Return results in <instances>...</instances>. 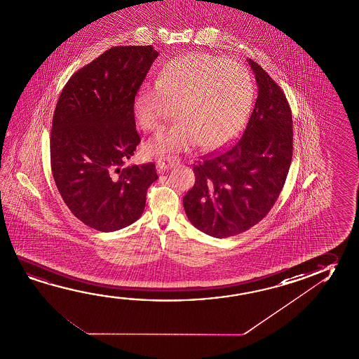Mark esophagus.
Segmentation results:
<instances>
[{"label": "esophagus", "instance_id": "obj_1", "mask_svg": "<svg viewBox=\"0 0 359 359\" xmlns=\"http://www.w3.org/2000/svg\"><path fill=\"white\" fill-rule=\"evenodd\" d=\"M179 161H180V159L177 156H174V155L161 156L156 161V168H158L159 171H164L171 168V166H174V165L179 164Z\"/></svg>", "mask_w": 359, "mask_h": 359}]
</instances>
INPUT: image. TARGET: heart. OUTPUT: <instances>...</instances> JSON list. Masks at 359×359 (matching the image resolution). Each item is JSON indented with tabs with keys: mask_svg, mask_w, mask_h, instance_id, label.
<instances>
[{
	"mask_svg": "<svg viewBox=\"0 0 359 359\" xmlns=\"http://www.w3.org/2000/svg\"><path fill=\"white\" fill-rule=\"evenodd\" d=\"M255 99L250 72L239 64L210 53H189L171 60L155 83L136 99L142 129L158 130L177 105L180 120L147 144V153L205 149L223 145L241 129Z\"/></svg>",
	"mask_w": 359,
	"mask_h": 359,
	"instance_id": "heart-1",
	"label": "heart"
}]
</instances>
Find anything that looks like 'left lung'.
<instances>
[{
    "label": "left lung",
    "mask_w": 359,
    "mask_h": 359,
    "mask_svg": "<svg viewBox=\"0 0 359 359\" xmlns=\"http://www.w3.org/2000/svg\"><path fill=\"white\" fill-rule=\"evenodd\" d=\"M258 96L241 139L194 164V187L182 198L189 220L214 238L258 224L276 204L293 156V118L278 83L248 60Z\"/></svg>",
    "instance_id": "obj_1"
}]
</instances>
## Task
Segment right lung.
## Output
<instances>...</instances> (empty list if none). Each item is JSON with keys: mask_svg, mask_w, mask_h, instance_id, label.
I'll return each mask as SVG.
<instances>
[{"mask_svg": "<svg viewBox=\"0 0 359 359\" xmlns=\"http://www.w3.org/2000/svg\"><path fill=\"white\" fill-rule=\"evenodd\" d=\"M149 46H115L76 71L53 112L50 158L60 195L75 217L99 231L142 217L154 163L123 166L140 136L134 104L158 57Z\"/></svg>", "mask_w": 359, "mask_h": 359, "instance_id": "1", "label": "right lung"}]
</instances>
